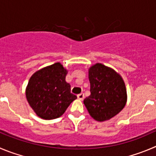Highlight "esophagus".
<instances>
[{
  "instance_id": "1",
  "label": "esophagus",
  "mask_w": 156,
  "mask_h": 156,
  "mask_svg": "<svg viewBox=\"0 0 156 156\" xmlns=\"http://www.w3.org/2000/svg\"><path fill=\"white\" fill-rule=\"evenodd\" d=\"M77 97H78V99L81 100V101H82V100L84 99V98H85V95H84V94H83V93H81V94H78V95H77Z\"/></svg>"
}]
</instances>
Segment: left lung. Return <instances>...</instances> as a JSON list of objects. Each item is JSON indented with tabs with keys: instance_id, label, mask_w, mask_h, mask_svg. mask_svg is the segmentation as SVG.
<instances>
[{
	"instance_id": "obj_1",
	"label": "left lung",
	"mask_w": 156,
	"mask_h": 156,
	"mask_svg": "<svg viewBox=\"0 0 156 156\" xmlns=\"http://www.w3.org/2000/svg\"><path fill=\"white\" fill-rule=\"evenodd\" d=\"M91 94L84 100L90 115L98 122L111 119L127 102L125 81L113 68L96 63L88 68Z\"/></svg>"
}]
</instances>
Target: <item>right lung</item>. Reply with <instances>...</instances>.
I'll list each match as a JSON object with an SVG mask.
<instances>
[{
  "label": "right lung",
  "mask_w": 156,
  "mask_h": 156,
  "mask_svg": "<svg viewBox=\"0 0 156 156\" xmlns=\"http://www.w3.org/2000/svg\"><path fill=\"white\" fill-rule=\"evenodd\" d=\"M68 71L60 62L35 71L26 87V98L33 111L45 120L59 118L77 96L65 81Z\"/></svg>",
  "instance_id": "1"
}]
</instances>
